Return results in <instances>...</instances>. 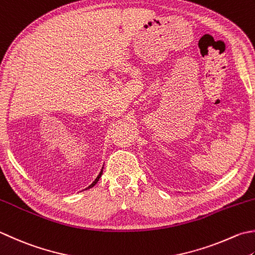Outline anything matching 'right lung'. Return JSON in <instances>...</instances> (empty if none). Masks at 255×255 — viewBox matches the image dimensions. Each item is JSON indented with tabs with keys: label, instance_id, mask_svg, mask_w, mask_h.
<instances>
[{
	"label": "right lung",
	"instance_id": "add662e5",
	"mask_svg": "<svg viewBox=\"0 0 255 255\" xmlns=\"http://www.w3.org/2000/svg\"><path fill=\"white\" fill-rule=\"evenodd\" d=\"M102 173H103V169H102V171H101V172H99V174H98V176H97V178H96V179H95V181H94V182H93V183L91 184V186H89L88 188H92V187H94V186H95V184H96V183L98 182V180H99V178H101V177H102ZM88 188H87V189H88Z\"/></svg>",
	"mask_w": 255,
	"mask_h": 255
}]
</instances>
